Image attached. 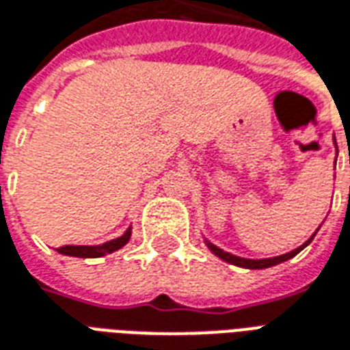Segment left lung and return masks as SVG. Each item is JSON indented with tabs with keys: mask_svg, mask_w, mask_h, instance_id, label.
<instances>
[{
	"mask_svg": "<svg viewBox=\"0 0 350 350\" xmlns=\"http://www.w3.org/2000/svg\"><path fill=\"white\" fill-rule=\"evenodd\" d=\"M319 228H317V230H319ZM317 230H315L312 237H310V239H308L306 243H304V245H300L299 248H295V250H291V252H287V254L274 256V258H265V260H248V258H239V256L230 254V252H224L222 248L215 247L213 243H209L208 239H206V245H208L209 250H211V252H213V254L217 256V258H221L222 261H228V263H232V265H237V267H243V269H267V267H273V265H278V263H282V261L291 260L293 256L299 254L302 248L308 247V245L312 243V239H313V237H315V234H317Z\"/></svg>",
	"mask_w": 350,
	"mask_h": 350,
	"instance_id": "1",
	"label": "left lung"
}]
</instances>
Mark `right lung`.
<instances>
[{
  "label": "right lung",
  "mask_w": 350,
  "mask_h": 350,
  "mask_svg": "<svg viewBox=\"0 0 350 350\" xmlns=\"http://www.w3.org/2000/svg\"><path fill=\"white\" fill-rule=\"evenodd\" d=\"M129 237H131V226L124 232V235L107 241V243H102V245H92V247H89V245H66V247L57 248V252L64 256H74V258H102V256L111 254L118 248H122L129 241Z\"/></svg>",
  "instance_id": "right-lung-1"
}]
</instances>
